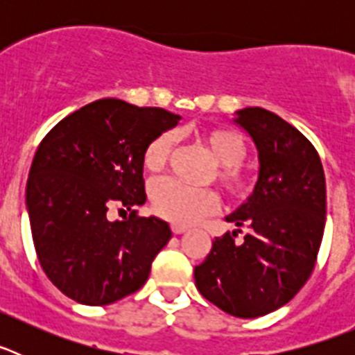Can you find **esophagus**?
I'll return each mask as SVG.
<instances>
[{
    "instance_id": "1",
    "label": "esophagus",
    "mask_w": 355,
    "mask_h": 355,
    "mask_svg": "<svg viewBox=\"0 0 355 355\" xmlns=\"http://www.w3.org/2000/svg\"><path fill=\"white\" fill-rule=\"evenodd\" d=\"M172 231H174V234H183L184 231H187V227H184V225H180V224H174L172 225Z\"/></svg>"
}]
</instances>
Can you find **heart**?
Wrapping results in <instances>:
<instances>
[{
    "mask_svg": "<svg viewBox=\"0 0 355 355\" xmlns=\"http://www.w3.org/2000/svg\"><path fill=\"white\" fill-rule=\"evenodd\" d=\"M200 140L218 165L216 178L222 187L233 193L245 192L249 180L240 167L247 153L243 137L229 128H213L202 131ZM174 144L175 137L168 131L156 135L144 149V168L150 174L163 171L174 150ZM150 202L155 211L163 218L175 224H190L215 209L216 196L211 190L184 187L175 180H162L150 188Z\"/></svg>",
    "mask_w": 355,
    "mask_h": 355,
    "instance_id": "1",
    "label": "heart"
}]
</instances>
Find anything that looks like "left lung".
<instances>
[{"label": "left lung", "instance_id": "obj_1", "mask_svg": "<svg viewBox=\"0 0 355 355\" xmlns=\"http://www.w3.org/2000/svg\"><path fill=\"white\" fill-rule=\"evenodd\" d=\"M233 122L258 150V181L225 216L233 233L215 238L193 268L209 302L238 318H258L290 302L311 275L325 227V175L311 142L268 110H238ZM246 229L241 244L234 236Z\"/></svg>", "mask_w": 355, "mask_h": 355}]
</instances>
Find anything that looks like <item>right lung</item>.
<instances>
[{
    "mask_svg": "<svg viewBox=\"0 0 355 355\" xmlns=\"http://www.w3.org/2000/svg\"><path fill=\"white\" fill-rule=\"evenodd\" d=\"M180 115L106 97L62 119L40 142L26 183V209L40 266L69 299L106 306L146 284L172 238L146 202L142 155ZM130 211L124 221L109 215Z\"/></svg>",
    "mask_w": 355,
    "mask_h": 355,
    "instance_id": "right-lung-1",
    "label": "right lung"
}]
</instances>
